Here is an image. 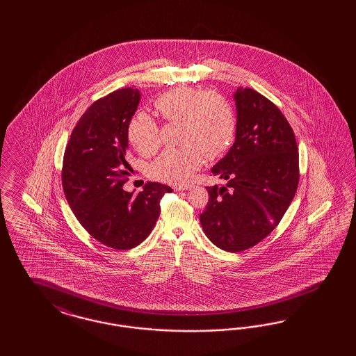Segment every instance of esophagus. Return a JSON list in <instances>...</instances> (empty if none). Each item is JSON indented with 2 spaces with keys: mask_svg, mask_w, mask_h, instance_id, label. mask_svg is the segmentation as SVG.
<instances>
[{
  "mask_svg": "<svg viewBox=\"0 0 356 356\" xmlns=\"http://www.w3.org/2000/svg\"><path fill=\"white\" fill-rule=\"evenodd\" d=\"M191 186L189 185H184V186H175V192H181V191H188Z\"/></svg>",
  "mask_w": 356,
  "mask_h": 356,
  "instance_id": "34e87169",
  "label": "esophagus"
}]
</instances>
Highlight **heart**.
<instances>
[{
    "label": "heart",
    "mask_w": 356,
    "mask_h": 356,
    "mask_svg": "<svg viewBox=\"0 0 356 356\" xmlns=\"http://www.w3.org/2000/svg\"><path fill=\"white\" fill-rule=\"evenodd\" d=\"M156 108L170 122L183 124L179 150H168L151 164L152 179L172 185L189 183L206 158L216 159L232 145L236 134V119L232 108L216 94L179 87L156 100ZM128 137L145 156L161 147L156 122L140 112L130 120Z\"/></svg>",
    "instance_id": "obj_1"
}]
</instances>
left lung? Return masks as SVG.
<instances>
[{"label": "left lung", "mask_w": 356, "mask_h": 356, "mask_svg": "<svg viewBox=\"0 0 356 356\" xmlns=\"http://www.w3.org/2000/svg\"><path fill=\"white\" fill-rule=\"evenodd\" d=\"M234 100L235 142L211 168L227 184L207 188L200 222L218 248L241 252L268 236L289 209L299 184V154L289 121L269 99L238 87Z\"/></svg>", "instance_id": "left-lung-1"}]
</instances>
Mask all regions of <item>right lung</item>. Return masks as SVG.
<instances>
[{"mask_svg":"<svg viewBox=\"0 0 356 356\" xmlns=\"http://www.w3.org/2000/svg\"><path fill=\"white\" fill-rule=\"evenodd\" d=\"M140 100L133 87L97 100L72 131L63 164L65 197L78 222L102 244L121 250L150 235L163 195L172 192L151 181L138 194L122 188L131 172L128 128Z\"/></svg>","mask_w":356,"mask_h":356,"instance_id":"1","label":"right lung"}]
</instances>
